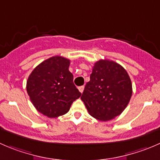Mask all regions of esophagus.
Returning <instances> with one entry per match:
<instances>
[{"instance_id":"1","label":"esophagus","mask_w":160,"mask_h":160,"mask_svg":"<svg viewBox=\"0 0 160 160\" xmlns=\"http://www.w3.org/2000/svg\"><path fill=\"white\" fill-rule=\"evenodd\" d=\"M78 89H79V91L80 92V93H83V90H84V86H81V87H79L78 88Z\"/></svg>"}]
</instances>
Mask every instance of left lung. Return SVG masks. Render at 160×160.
Wrapping results in <instances>:
<instances>
[{
  "label": "left lung",
  "mask_w": 160,
  "mask_h": 160,
  "mask_svg": "<svg viewBox=\"0 0 160 160\" xmlns=\"http://www.w3.org/2000/svg\"><path fill=\"white\" fill-rule=\"evenodd\" d=\"M132 94L127 71L114 61L101 59L94 63L81 100L92 117L106 122L122 114Z\"/></svg>",
  "instance_id": "left-lung-1"
}]
</instances>
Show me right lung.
<instances>
[{"instance_id": "add662e5", "label": "right lung", "mask_w": 160, "mask_h": 160, "mask_svg": "<svg viewBox=\"0 0 160 160\" xmlns=\"http://www.w3.org/2000/svg\"><path fill=\"white\" fill-rule=\"evenodd\" d=\"M70 64L67 58L52 56L37 66L27 80V93L34 107L50 118L67 114L81 96L73 83Z\"/></svg>"}]
</instances>
